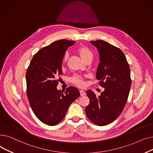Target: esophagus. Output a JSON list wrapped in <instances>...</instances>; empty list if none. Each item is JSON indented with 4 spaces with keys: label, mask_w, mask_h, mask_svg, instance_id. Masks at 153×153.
<instances>
[{
    "label": "esophagus",
    "mask_w": 153,
    "mask_h": 153,
    "mask_svg": "<svg viewBox=\"0 0 153 153\" xmlns=\"http://www.w3.org/2000/svg\"><path fill=\"white\" fill-rule=\"evenodd\" d=\"M79 93H80V95L81 96H85L86 95V93L85 91H83V90H81L79 91Z\"/></svg>",
    "instance_id": "34e87169"
}]
</instances>
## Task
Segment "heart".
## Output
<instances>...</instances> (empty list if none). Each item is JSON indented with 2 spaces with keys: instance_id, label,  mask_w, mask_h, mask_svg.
<instances>
[{
  "instance_id": "heart-1",
  "label": "heart",
  "mask_w": 153,
  "mask_h": 153,
  "mask_svg": "<svg viewBox=\"0 0 153 153\" xmlns=\"http://www.w3.org/2000/svg\"><path fill=\"white\" fill-rule=\"evenodd\" d=\"M78 52L79 56H80V57L84 61L86 59H90V58L92 59V57H93V53L91 52V50L86 47H79L78 49ZM68 53L65 54V57H64L65 60H66L68 59ZM71 81L74 84H75L78 86H83L85 84L82 77H81L80 76H78V75H75L73 76L71 79Z\"/></svg>"
}]
</instances>
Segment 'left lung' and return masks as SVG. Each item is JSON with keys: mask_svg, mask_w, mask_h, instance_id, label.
<instances>
[{"mask_svg": "<svg viewBox=\"0 0 153 153\" xmlns=\"http://www.w3.org/2000/svg\"><path fill=\"white\" fill-rule=\"evenodd\" d=\"M90 43L99 52L96 78L105 90L100 96H96L91 90L86 91L90 103L85 112L94 124L105 126L117 118L125 108L131 85L130 68L120 48L101 40Z\"/></svg>", "mask_w": 153, "mask_h": 153, "instance_id": "8db88e82", "label": "left lung"}]
</instances>
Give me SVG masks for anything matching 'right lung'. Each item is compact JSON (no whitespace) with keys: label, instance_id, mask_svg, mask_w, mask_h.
Instances as JSON below:
<instances>
[{"label":"right lung","instance_id":"obj_1","mask_svg":"<svg viewBox=\"0 0 153 153\" xmlns=\"http://www.w3.org/2000/svg\"><path fill=\"white\" fill-rule=\"evenodd\" d=\"M75 43L60 40L40 49L27 70V93L32 110L40 121L48 126L60 123L70 105L80 94L74 86L67 88L64 93L56 88L57 78L62 74L63 56Z\"/></svg>","mask_w":153,"mask_h":153}]
</instances>
